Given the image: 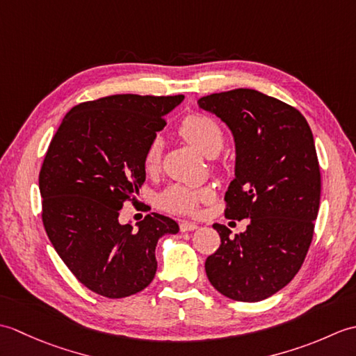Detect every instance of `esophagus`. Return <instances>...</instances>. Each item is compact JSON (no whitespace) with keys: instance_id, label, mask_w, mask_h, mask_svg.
Segmentation results:
<instances>
[{"instance_id":"34e87169","label":"esophagus","mask_w":356,"mask_h":356,"mask_svg":"<svg viewBox=\"0 0 356 356\" xmlns=\"http://www.w3.org/2000/svg\"><path fill=\"white\" fill-rule=\"evenodd\" d=\"M197 229V225L193 223V222H182L180 223V231L182 232H190V231H194Z\"/></svg>"}]
</instances>
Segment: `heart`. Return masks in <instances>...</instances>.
I'll use <instances>...</instances> for the list:
<instances>
[{"instance_id":"1","label":"heart","mask_w":356,"mask_h":356,"mask_svg":"<svg viewBox=\"0 0 356 356\" xmlns=\"http://www.w3.org/2000/svg\"><path fill=\"white\" fill-rule=\"evenodd\" d=\"M180 131L188 142H191L195 148H199L203 154L213 156L218 154L222 149L225 136L213 118L205 115H193L184 119L180 125ZM163 153V138L156 134L149 140L145 151V168L156 170L161 163ZM214 191L211 188H190L184 185H171L165 191L159 194L157 203L162 209L172 214H194L199 209L202 202L213 199Z\"/></svg>"}]
</instances>
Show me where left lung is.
Returning <instances> with one entry per match:
<instances>
[{
  "mask_svg": "<svg viewBox=\"0 0 356 356\" xmlns=\"http://www.w3.org/2000/svg\"><path fill=\"white\" fill-rule=\"evenodd\" d=\"M197 104L220 118L236 142L225 216L249 218L236 236L213 225L222 243L205 270L225 297L254 303L283 289L311 246L321 194L314 136L297 108L257 90L214 93Z\"/></svg>",
  "mask_w": 356,
  "mask_h": 356,
  "instance_id": "8db88e82",
  "label": "left lung"
}]
</instances>
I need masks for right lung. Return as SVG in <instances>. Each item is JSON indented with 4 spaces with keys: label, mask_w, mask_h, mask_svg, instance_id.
<instances>
[{
    "label": "right lung",
    "mask_w": 356,
    "mask_h": 356,
    "mask_svg": "<svg viewBox=\"0 0 356 356\" xmlns=\"http://www.w3.org/2000/svg\"><path fill=\"white\" fill-rule=\"evenodd\" d=\"M177 96L113 95L73 107L59 125L40 172L42 223L65 266L107 298L153 282L156 245L179 225L162 214L119 223L124 202L145 182V151Z\"/></svg>",
    "instance_id": "obj_1"
}]
</instances>
